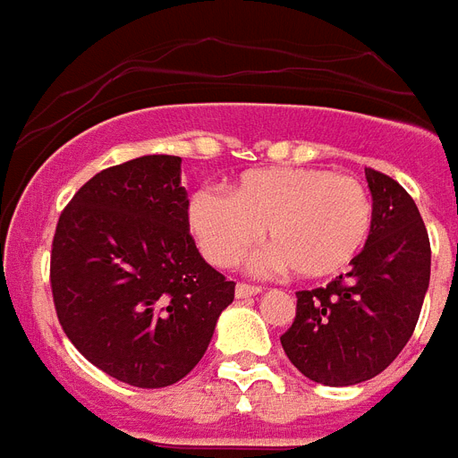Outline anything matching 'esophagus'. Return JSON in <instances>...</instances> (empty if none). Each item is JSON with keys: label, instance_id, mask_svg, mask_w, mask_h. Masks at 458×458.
I'll return each mask as SVG.
<instances>
[{"label": "esophagus", "instance_id": "obj_1", "mask_svg": "<svg viewBox=\"0 0 458 458\" xmlns=\"http://www.w3.org/2000/svg\"><path fill=\"white\" fill-rule=\"evenodd\" d=\"M262 293V286H250V284H236V298H250Z\"/></svg>", "mask_w": 458, "mask_h": 458}]
</instances>
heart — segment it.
Listing matches in <instances>:
<instances>
[{"label":"heart","mask_w":458,"mask_h":458,"mask_svg":"<svg viewBox=\"0 0 458 458\" xmlns=\"http://www.w3.org/2000/svg\"><path fill=\"white\" fill-rule=\"evenodd\" d=\"M189 225L206 258L233 267L262 236V265L291 267L300 279H328L354 265L374 232V199L357 177L328 167L243 172L229 196L199 189Z\"/></svg>","instance_id":"heart-1"}]
</instances>
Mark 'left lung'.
<instances>
[{
  "label": "left lung",
  "instance_id": "obj_1",
  "mask_svg": "<svg viewBox=\"0 0 458 458\" xmlns=\"http://www.w3.org/2000/svg\"><path fill=\"white\" fill-rule=\"evenodd\" d=\"M374 232L352 269L324 288L298 291L281 345L314 383L357 386L378 376L407 345L430 281V241L414 199L367 167Z\"/></svg>",
  "mask_w": 458,
  "mask_h": 458
}]
</instances>
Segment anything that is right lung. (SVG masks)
<instances>
[{"mask_svg":"<svg viewBox=\"0 0 458 458\" xmlns=\"http://www.w3.org/2000/svg\"><path fill=\"white\" fill-rule=\"evenodd\" d=\"M182 158L141 156L80 189L51 243V293L84 360L134 387L191 371L232 305L233 281L200 258L189 233Z\"/></svg>","mask_w":458,"mask_h":458,"instance_id":"1","label":"right lung"}]
</instances>
